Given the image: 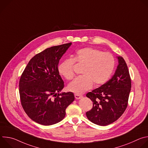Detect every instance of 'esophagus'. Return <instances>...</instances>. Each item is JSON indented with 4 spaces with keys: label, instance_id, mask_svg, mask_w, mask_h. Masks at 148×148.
Here are the masks:
<instances>
[{
    "label": "esophagus",
    "instance_id": "34e87169",
    "mask_svg": "<svg viewBox=\"0 0 148 148\" xmlns=\"http://www.w3.org/2000/svg\"><path fill=\"white\" fill-rule=\"evenodd\" d=\"M74 96H75V98L76 99H80V98H81L82 97V95H79V94H74Z\"/></svg>",
    "mask_w": 148,
    "mask_h": 148
}]
</instances>
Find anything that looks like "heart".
Wrapping results in <instances>:
<instances>
[{
  "mask_svg": "<svg viewBox=\"0 0 148 148\" xmlns=\"http://www.w3.org/2000/svg\"><path fill=\"white\" fill-rule=\"evenodd\" d=\"M82 66L81 75L75 78L68 86L69 91L81 94L90 89L93 84L98 86L106 82L111 75L115 60L109 53L85 47L76 51L73 58L63 60L58 66L59 73L68 80L73 78L75 64Z\"/></svg>",
  "mask_w": 148,
  "mask_h": 148,
  "instance_id": "1",
  "label": "heart"
}]
</instances>
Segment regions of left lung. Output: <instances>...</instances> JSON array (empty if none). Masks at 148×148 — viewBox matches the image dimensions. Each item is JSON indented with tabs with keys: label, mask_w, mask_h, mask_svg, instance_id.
<instances>
[{
	"label": "left lung",
	"mask_w": 148,
	"mask_h": 148,
	"mask_svg": "<svg viewBox=\"0 0 148 148\" xmlns=\"http://www.w3.org/2000/svg\"><path fill=\"white\" fill-rule=\"evenodd\" d=\"M118 58L119 64L112 78L86 94L93 103L92 109L86 112L87 117L98 125L106 126L115 122L128 106L131 79L125 60L122 57Z\"/></svg>",
	"instance_id": "left-lung-1"
}]
</instances>
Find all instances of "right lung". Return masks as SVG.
<instances>
[{"label": "right lung", "instance_id": "right-lung-1", "mask_svg": "<svg viewBox=\"0 0 148 148\" xmlns=\"http://www.w3.org/2000/svg\"><path fill=\"white\" fill-rule=\"evenodd\" d=\"M71 44L53 46L37 54L21 75V104L29 117L39 124L48 126L62 120L74 100L71 92L59 93L64 83L59 75L58 63Z\"/></svg>", "mask_w": 148, "mask_h": 148}]
</instances>
